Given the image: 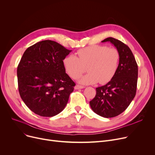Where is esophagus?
Listing matches in <instances>:
<instances>
[{
    "label": "esophagus",
    "instance_id": "1",
    "mask_svg": "<svg viewBox=\"0 0 155 155\" xmlns=\"http://www.w3.org/2000/svg\"><path fill=\"white\" fill-rule=\"evenodd\" d=\"M84 88H85V87H84V86H81V85H75V89H76V90H77V89Z\"/></svg>",
    "mask_w": 155,
    "mask_h": 155
}]
</instances>
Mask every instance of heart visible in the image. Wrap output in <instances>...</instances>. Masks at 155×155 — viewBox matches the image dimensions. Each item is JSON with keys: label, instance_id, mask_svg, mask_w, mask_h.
<instances>
[{"label": "heart", "instance_id": "1", "mask_svg": "<svg viewBox=\"0 0 155 155\" xmlns=\"http://www.w3.org/2000/svg\"><path fill=\"white\" fill-rule=\"evenodd\" d=\"M77 56H67L63 59V67L68 75L77 79L85 71L88 73L79 80L84 85L109 82L117 70L120 54L117 49L102 45H94L78 50Z\"/></svg>", "mask_w": 155, "mask_h": 155}]
</instances>
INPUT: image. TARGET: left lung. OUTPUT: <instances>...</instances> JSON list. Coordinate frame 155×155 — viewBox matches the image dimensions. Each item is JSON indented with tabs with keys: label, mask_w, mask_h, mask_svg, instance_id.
<instances>
[{
	"label": "left lung",
	"mask_w": 155,
	"mask_h": 155,
	"mask_svg": "<svg viewBox=\"0 0 155 155\" xmlns=\"http://www.w3.org/2000/svg\"><path fill=\"white\" fill-rule=\"evenodd\" d=\"M102 43L110 42L120 54L115 75L105 85L96 88V95L90 101L92 110L103 117H116L131 104L136 92L138 68L130 48L120 41L107 38Z\"/></svg>",
	"instance_id": "obj_1"
}]
</instances>
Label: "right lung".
<instances>
[{"mask_svg":"<svg viewBox=\"0 0 155 155\" xmlns=\"http://www.w3.org/2000/svg\"><path fill=\"white\" fill-rule=\"evenodd\" d=\"M71 50L51 40L39 41L24 51L17 70L20 96L36 114L53 117L66 106L75 84L63 61Z\"/></svg>","mask_w":155,"mask_h":155,"instance_id":"obj_1","label":"right lung"}]
</instances>
